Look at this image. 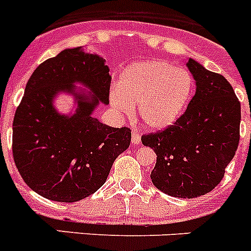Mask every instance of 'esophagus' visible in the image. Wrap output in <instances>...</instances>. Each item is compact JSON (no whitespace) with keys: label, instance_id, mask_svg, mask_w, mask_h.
<instances>
[{"label":"esophagus","instance_id":"34e87169","mask_svg":"<svg viewBox=\"0 0 251 251\" xmlns=\"http://www.w3.org/2000/svg\"><path fill=\"white\" fill-rule=\"evenodd\" d=\"M141 143V134H139L137 130L133 129L132 132V145L133 146H138Z\"/></svg>","mask_w":251,"mask_h":251}]
</instances>
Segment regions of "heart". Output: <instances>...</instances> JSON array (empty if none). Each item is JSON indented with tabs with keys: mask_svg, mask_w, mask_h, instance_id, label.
<instances>
[{
	"mask_svg": "<svg viewBox=\"0 0 251 251\" xmlns=\"http://www.w3.org/2000/svg\"><path fill=\"white\" fill-rule=\"evenodd\" d=\"M194 94V77L166 60H143L122 72L117 86L109 93L110 105L121 115L134 112L138 104L142 122L152 130H162L185 112Z\"/></svg>",
	"mask_w": 251,
	"mask_h": 251,
	"instance_id": "b5f03b06",
	"label": "heart"
}]
</instances>
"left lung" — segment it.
I'll return each mask as SVG.
<instances>
[{
    "label": "left lung",
    "instance_id": "1",
    "mask_svg": "<svg viewBox=\"0 0 251 251\" xmlns=\"http://www.w3.org/2000/svg\"><path fill=\"white\" fill-rule=\"evenodd\" d=\"M187 68L196 93L171 127L142 137L157 154L153 185L174 197L194 199L212 191L225 174L240 138V103L232 86L194 59Z\"/></svg>",
    "mask_w": 251,
    "mask_h": 251
}]
</instances>
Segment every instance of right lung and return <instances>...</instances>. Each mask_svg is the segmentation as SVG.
I'll use <instances>...</instances> for the list:
<instances>
[{"label": "right lung", "instance_id": "obj_1", "mask_svg": "<svg viewBox=\"0 0 251 251\" xmlns=\"http://www.w3.org/2000/svg\"><path fill=\"white\" fill-rule=\"evenodd\" d=\"M110 80L105 60L81 46L48 59L28 79L13 118L12 153L24 181L40 196L57 202L90 196L129 147L130 129L109 127L93 117L99 104L109 103ZM60 94L73 95L75 112L56 109Z\"/></svg>", "mask_w": 251, "mask_h": 251}]
</instances>
